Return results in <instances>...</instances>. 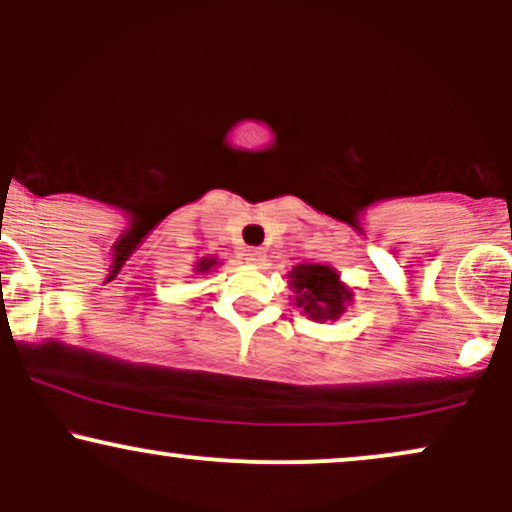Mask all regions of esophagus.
<instances>
[{"label": "esophagus", "instance_id": "obj_1", "mask_svg": "<svg viewBox=\"0 0 512 512\" xmlns=\"http://www.w3.org/2000/svg\"><path fill=\"white\" fill-rule=\"evenodd\" d=\"M262 260H264V250H260V248H248V250H245V262L262 264Z\"/></svg>", "mask_w": 512, "mask_h": 512}]
</instances>
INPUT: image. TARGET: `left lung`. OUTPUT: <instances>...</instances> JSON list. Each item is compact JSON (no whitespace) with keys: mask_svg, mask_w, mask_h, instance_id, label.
I'll return each mask as SVG.
<instances>
[{"mask_svg":"<svg viewBox=\"0 0 512 512\" xmlns=\"http://www.w3.org/2000/svg\"><path fill=\"white\" fill-rule=\"evenodd\" d=\"M291 289L296 293V308L313 320H337L344 305L351 301V291L344 289L339 274L325 264H301L289 274Z\"/></svg>","mask_w":512,"mask_h":512,"instance_id":"obj_1","label":"left lung"}]
</instances>
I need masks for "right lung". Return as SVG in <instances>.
<instances>
[{
  "mask_svg": "<svg viewBox=\"0 0 512 512\" xmlns=\"http://www.w3.org/2000/svg\"><path fill=\"white\" fill-rule=\"evenodd\" d=\"M216 264V260H202L197 264V272H207V269H211Z\"/></svg>",
  "mask_w": 512,
  "mask_h": 512,
  "instance_id": "1",
  "label": "right lung"
}]
</instances>
